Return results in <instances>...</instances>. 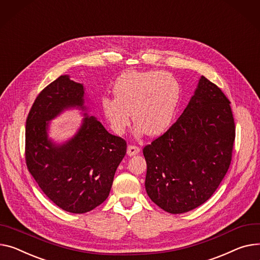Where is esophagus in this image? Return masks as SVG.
<instances>
[{"label":"esophagus","instance_id":"esophagus-1","mask_svg":"<svg viewBox=\"0 0 260 260\" xmlns=\"http://www.w3.org/2000/svg\"><path fill=\"white\" fill-rule=\"evenodd\" d=\"M140 147H138L136 145H128L127 146V154L128 155H135L137 153H139Z\"/></svg>","mask_w":260,"mask_h":260}]
</instances>
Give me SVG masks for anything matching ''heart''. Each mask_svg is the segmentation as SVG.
<instances>
[{
	"label": "heart",
	"instance_id": "1",
	"mask_svg": "<svg viewBox=\"0 0 260 260\" xmlns=\"http://www.w3.org/2000/svg\"><path fill=\"white\" fill-rule=\"evenodd\" d=\"M115 97L105 96L101 109L111 128L122 134L132 113L138 136L163 134L176 114L181 86L177 78L162 71H127L114 84Z\"/></svg>",
	"mask_w": 260,
	"mask_h": 260
}]
</instances>
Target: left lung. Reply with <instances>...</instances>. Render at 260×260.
<instances>
[{
    "mask_svg": "<svg viewBox=\"0 0 260 260\" xmlns=\"http://www.w3.org/2000/svg\"><path fill=\"white\" fill-rule=\"evenodd\" d=\"M234 140L229 99L202 76L180 118L143 148L150 200L172 214L208 201L230 167Z\"/></svg>",
    "mask_w": 260,
    "mask_h": 260,
    "instance_id": "8db88e82",
    "label": "left lung"
}]
</instances>
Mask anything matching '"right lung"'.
I'll return each mask as SVG.
<instances>
[{
  "instance_id": "add662e5",
  "label": "right lung",
  "mask_w": 260,
  "mask_h": 260,
  "mask_svg": "<svg viewBox=\"0 0 260 260\" xmlns=\"http://www.w3.org/2000/svg\"><path fill=\"white\" fill-rule=\"evenodd\" d=\"M83 95L81 83L61 75L38 95L26 119L27 168L43 192L71 213L89 212L107 200L126 153V141L89 116L70 141L54 145L48 140L47 121L68 108L84 110Z\"/></svg>"
}]
</instances>
